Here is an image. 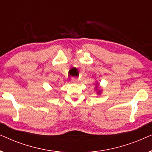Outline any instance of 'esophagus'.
Segmentation results:
<instances>
[{"instance_id": "esophagus-1", "label": "esophagus", "mask_w": 152, "mask_h": 152, "mask_svg": "<svg viewBox=\"0 0 152 152\" xmlns=\"http://www.w3.org/2000/svg\"><path fill=\"white\" fill-rule=\"evenodd\" d=\"M71 82L72 83H77L78 82V80L76 77H72L71 78Z\"/></svg>"}]
</instances>
